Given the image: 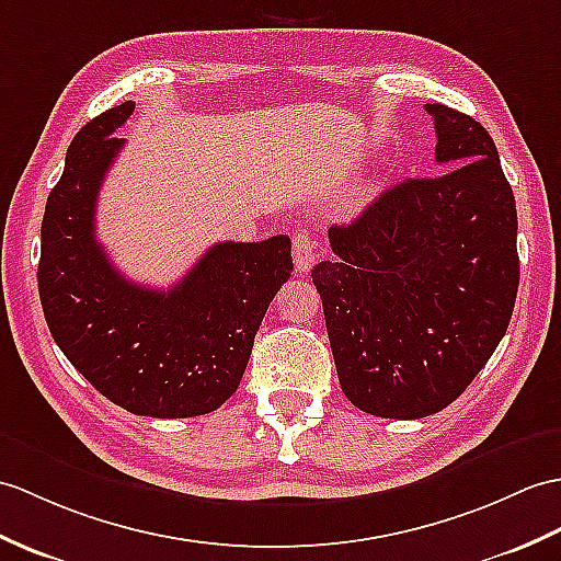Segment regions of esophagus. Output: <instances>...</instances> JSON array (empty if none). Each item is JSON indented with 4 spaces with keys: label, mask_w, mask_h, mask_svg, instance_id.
Instances as JSON below:
<instances>
[{
    "label": "esophagus",
    "mask_w": 561,
    "mask_h": 561,
    "mask_svg": "<svg viewBox=\"0 0 561 561\" xmlns=\"http://www.w3.org/2000/svg\"><path fill=\"white\" fill-rule=\"evenodd\" d=\"M291 253H294V263H296L298 272H308L312 265H316V260H318V241L312 239V233L308 229H298L294 233Z\"/></svg>",
    "instance_id": "1"
}]
</instances>
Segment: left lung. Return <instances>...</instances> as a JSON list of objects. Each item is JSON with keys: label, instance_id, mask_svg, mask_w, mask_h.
Wrapping results in <instances>:
<instances>
[{"label": "left lung", "instance_id": "obj_1", "mask_svg": "<svg viewBox=\"0 0 561 561\" xmlns=\"http://www.w3.org/2000/svg\"><path fill=\"white\" fill-rule=\"evenodd\" d=\"M439 176L387 188L330 227L312 267L336 375L356 409L425 419L463 394L510 328L518 291L516 201L473 116L425 104Z\"/></svg>", "mask_w": 561, "mask_h": 561}]
</instances>
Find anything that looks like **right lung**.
<instances>
[{
  "label": "right lung",
  "instance_id": "obj_1",
  "mask_svg": "<svg viewBox=\"0 0 561 561\" xmlns=\"http://www.w3.org/2000/svg\"><path fill=\"white\" fill-rule=\"evenodd\" d=\"M136 102L76 134L41 229L37 289L61 354L116 407L150 419L219 409L249 366L267 306L291 277V239L215 243L167 291L126 279L95 237L98 193Z\"/></svg>",
  "mask_w": 561,
  "mask_h": 561
}]
</instances>
